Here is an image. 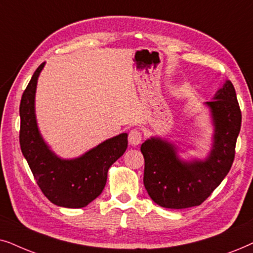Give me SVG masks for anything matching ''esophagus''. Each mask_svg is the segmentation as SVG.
I'll return each mask as SVG.
<instances>
[{
	"label": "esophagus",
	"instance_id": "esophagus-1",
	"mask_svg": "<svg viewBox=\"0 0 253 253\" xmlns=\"http://www.w3.org/2000/svg\"><path fill=\"white\" fill-rule=\"evenodd\" d=\"M142 133L137 129H132L128 134V141L132 146H137V144H140L142 142Z\"/></svg>",
	"mask_w": 253,
	"mask_h": 253
}]
</instances>
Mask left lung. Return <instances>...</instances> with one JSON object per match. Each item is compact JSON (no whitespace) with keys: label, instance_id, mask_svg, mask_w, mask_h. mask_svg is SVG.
I'll return each mask as SVG.
<instances>
[{"label":"left lung","instance_id":"1","mask_svg":"<svg viewBox=\"0 0 253 253\" xmlns=\"http://www.w3.org/2000/svg\"><path fill=\"white\" fill-rule=\"evenodd\" d=\"M207 105L211 110L215 135L213 150L205 162H181L172 144L155 137L141 146L144 187L154 203L162 207L183 210L199 206L230 170L242 124L240 104L230 81Z\"/></svg>","mask_w":253,"mask_h":253}]
</instances>
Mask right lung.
<instances>
[{"label":"right lung","mask_w":253,"mask_h":253,"mask_svg":"<svg viewBox=\"0 0 253 253\" xmlns=\"http://www.w3.org/2000/svg\"><path fill=\"white\" fill-rule=\"evenodd\" d=\"M45 63L36 69L19 105V144L33 177L50 203L67 208H82L102 193L107 171L127 149V134L100 143L76 160H60L40 136L35 116L37 80Z\"/></svg>","instance_id":"1"}]
</instances>
